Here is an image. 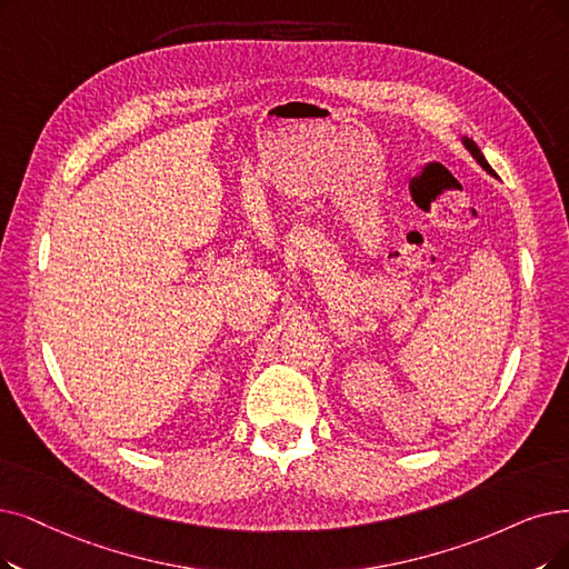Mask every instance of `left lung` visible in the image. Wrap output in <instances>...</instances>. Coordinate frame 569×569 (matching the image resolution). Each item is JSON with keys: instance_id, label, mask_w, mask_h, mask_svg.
<instances>
[{"instance_id": "obj_1", "label": "left lung", "mask_w": 569, "mask_h": 569, "mask_svg": "<svg viewBox=\"0 0 569 569\" xmlns=\"http://www.w3.org/2000/svg\"><path fill=\"white\" fill-rule=\"evenodd\" d=\"M462 144L467 147V151L476 158V163H479L488 174H495V170L488 166V161H486V156L481 153V149L479 147H476V142L473 140H469V138H462Z\"/></svg>"}]
</instances>
